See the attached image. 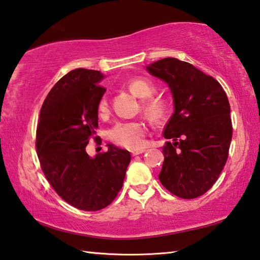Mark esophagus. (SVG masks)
Masks as SVG:
<instances>
[{"instance_id":"esophagus-1","label":"esophagus","mask_w":260,"mask_h":260,"mask_svg":"<svg viewBox=\"0 0 260 260\" xmlns=\"http://www.w3.org/2000/svg\"><path fill=\"white\" fill-rule=\"evenodd\" d=\"M144 151H145L144 149H139V150H132L131 152H132V155H138V154L143 153Z\"/></svg>"}]
</instances>
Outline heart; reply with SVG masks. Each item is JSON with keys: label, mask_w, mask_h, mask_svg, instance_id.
I'll use <instances>...</instances> for the list:
<instances>
[{"label": "heart", "mask_w": 260, "mask_h": 260, "mask_svg": "<svg viewBox=\"0 0 260 260\" xmlns=\"http://www.w3.org/2000/svg\"><path fill=\"white\" fill-rule=\"evenodd\" d=\"M128 87L139 98H146L143 101V108L154 119L161 118L167 109V102L164 98L150 96L155 91V85L145 78H134L129 81ZM149 98H148L147 96ZM108 110V101L102 96L98 103L99 114H106ZM146 126L144 122L135 121H118L108 132V136L112 142L124 146L127 149L138 150L143 148L145 143Z\"/></svg>", "instance_id": "obj_1"}]
</instances>
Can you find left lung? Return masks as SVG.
I'll return each instance as SVG.
<instances>
[{"mask_svg": "<svg viewBox=\"0 0 260 260\" xmlns=\"http://www.w3.org/2000/svg\"><path fill=\"white\" fill-rule=\"evenodd\" d=\"M148 72L168 84L174 114L164 129V164L159 179L174 196L194 199L218 179L232 140L230 102L221 85L191 63L165 58Z\"/></svg>", "mask_w": 260, "mask_h": 260, "instance_id": "obj_1", "label": "left lung"}]
</instances>
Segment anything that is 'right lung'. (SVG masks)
<instances>
[{"label": "right lung", "instance_id": "add662e5", "mask_svg": "<svg viewBox=\"0 0 260 260\" xmlns=\"http://www.w3.org/2000/svg\"><path fill=\"white\" fill-rule=\"evenodd\" d=\"M103 77L84 68L64 75L46 96L37 121L36 150L46 179L66 202L85 211L101 210L115 200L131 161L128 151L114 144L94 158L85 149L99 126Z\"/></svg>", "mask_w": 260, "mask_h": 260}]
</instances>
